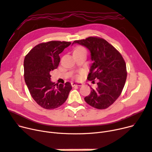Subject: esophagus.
<instances>
[{"instance_id": "34e87169", "label": "esophagus", "mask_w": 152, "mask_h": 152, "mask_svg": "<svg viewBox=\"0 0 152 152\" xmlns=\"http://www.w3.org/2000/svg\"><path fill=\"white\" fill-rule=\"evenodd\" d=\"M82 85H83V83H76V82L71 83V86L72 87L75 86H81Z\"/></svg>"}]
</instances>
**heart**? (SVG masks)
I'll list each match as a JSON object with an SVG mask.
<instances>
[{
    "label": "heart",
    "instance_id": "obj_1",
    "mask_svg": "<svg viewBox=\"0 0 152 152\" xmlns=\"http://www.w3.org/2000/svg\"><path fill=\"white\" fill-rule=\"evenodd\" d=\"M86 51V50H85L84 48H83V47H77L75 48V50L74 51ZM81 75H82V72H81V73L78 74V75H76L75 76V77L76 79H77V80H79V79H80Z\"/></svg>",
    "mask_w": 152,
    "mask_h": 152
}]
</instances>
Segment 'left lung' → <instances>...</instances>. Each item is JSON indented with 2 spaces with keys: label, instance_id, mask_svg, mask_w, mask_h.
Returning <instances> with one entry per match:
<instances>
[{
  "label": "left lung",
  "instance_id": "obj_1",
  "mask_svg": "<svg viewBox=\"0 0 152 152\" xmlns=\"http://www.w3.org/2000/svg\"><path fill=\"white\" fill-rule=\"evenodd\" d=\"M88 48L93 61L88 80L92 83L97 80V87L93 89L84 100L91 106L98 109L108 108L120 96L127 79L126 64L121 54L105 39L89 37L75 40Z\"/></svg>",
  "mask_w": 152,
  "mask_h": 152
}]
</instances>
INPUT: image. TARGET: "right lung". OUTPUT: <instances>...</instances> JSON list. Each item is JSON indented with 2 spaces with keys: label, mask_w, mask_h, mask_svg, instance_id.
Masks as SVG:
<instances>
[{
  "label": "right lung",
  "mask_w": 152,
  "mask_h": 152,
  "mask_svg": "<svg viewBox=\"0 0 152 152\" xmlns=\"http://www.w3.org/2000/svg\"><path fill=\"white\" fill-rule=\"evenodd\" d=\"M69 42L50 41L33 48L24 59V79L35 101L45 109L61 105L68 97L72 86L51 81L50 71L56 69L60 61L59 55L71 45Z\"/></svg>",
  "instance_id": "1"
}]
</instances>
